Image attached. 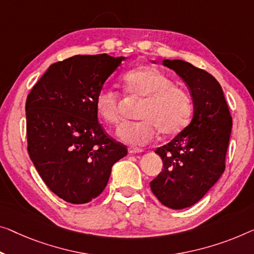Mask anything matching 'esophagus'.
Segmentation results:
<instances>
[{"label": "esophagus", "mask_w": 254, "mask_h": 254, "mask_svg": "<svg viewBox=\"0 0 254 254\" xmlns=\"http://www.w3.org/2000/svg\"><path fill=\"white\" fill-rule=\"evenodd\" d=\"M128 153H130V154H140V153H142V149L133 148V147H131V148H128Z\"/></svg>", "instance_id": "obj_1"}]
</instances>
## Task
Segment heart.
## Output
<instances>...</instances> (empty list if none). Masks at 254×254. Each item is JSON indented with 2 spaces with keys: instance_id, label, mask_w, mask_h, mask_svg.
Here are the masks:
<instances>
[{
  "instance_id": "b5f03b06",
  "label": "heart",
  "mask_w": 254,
  "mask_h": 254,
  "mask_svg": "<svg viewBox=\"0 0 254 254\" xmlns=\"http://www.w3.org/2000/svg\"><path fill=\"white\" fill-rule=\"evenodd\" d=\"M122 86L128 96L142 99L137 122L122 123L116 135L132 147H141L155 137L179 133L188 126L192 114V100L186 91L173 85V81L155 67L140 66L127 71ZM119 94L111 89H101L94 98L100 119L108 124L119 120Z\"/></svg>"
}]
</instances>
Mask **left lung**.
Returning <instances> with one entry per match:
<instances>
[{
	"label": "left lung",
	"mask_w": 254,
	"mask_h": 254,
	"mask_svg": "<svg viewBox=\"0 0 254 254\" xmlns=\"http://www.w3.org/2000/svg\"><path fill=\"white\" fill-rule=\"evenodd\" d=\"M163 66L187 85L194 114L189 126L155 150L163 170L150 189L163 205L181 210L197 203L224 173L233 122L224 91L211 74L179 59H164Z\"/></svg>",
	"instance_id": "obj_1"
}]
</instances>
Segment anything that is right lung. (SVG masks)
Masks as SVG:
<instances>
[{
    "instance_id": "add662e5",
    "label": "right lung",
    "mask_w": 254,
    "mask_h": 254,
    "mask_svg": "<svg viewBox=\"0 0 254 254\" xmlns=\"http://www.w3.org/2000/svg\"><path fill=\"white\" fill-rule=\"evenodd\" d=\"M127 57L73 56L52 64L26 100L28 154L45 185L71 204L99 196L127 147L98 122L94 98Z\"/></svg>"
}]
</instances>
